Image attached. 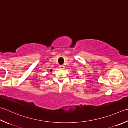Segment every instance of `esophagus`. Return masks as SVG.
I'll return each mask as SVG.
<instances>
[{"instance_id":"1","label":"esophagus","mask_w":128,"mask_h":128,"mask_svg":"<svg viewBox=\"0 0 128 128\" xmlns=\"http://www.w3.org/2000/svg\"><path fill=\"white\" fill-rule=\"evenodd\" d=\"M59 68H60L61 69H64L65 66H59Z\"/></svg>"}]
</instances>
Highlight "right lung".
Segmentation results:
<instances>
[{"label":"right lung","instance_id":"add662e5","mask_svg":"<svg viewBox=\"0 0 128 128\" xmlns=\"http://www.w3.org/2000/svg\"><path fill=\"white\" fill-rule=\"evenodd\" d=\"M52 70L51 69V70H50V72H52Z\"/></svg>","mask_w":128,"mask_h":128}]
</instances>
